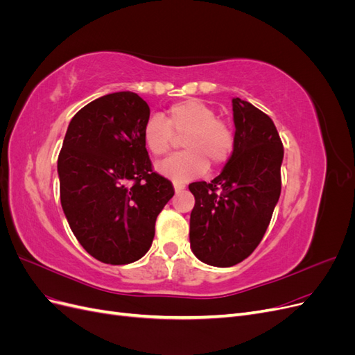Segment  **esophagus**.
Listing matches in <instances>:
<instances>
[{
    "label": "esophagus",
    "mask_w": 355,
    "mask_h": 355,
    "mask_svg": "<svg viewBox=\"0 0 355 355\" xmlns=\"http://www.w3.org/2000/svg\"><path fill=\"white\" fill-rule=\"evenodd\" d=\"M182 189H185V185H180V184H175V191L180 192Z\"/></svg>",
    "instance_id": "esophagus-1"
}]
</instances>
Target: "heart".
Listing matches in <instances>:
<instances>
[{
    "instance_id": "heart-1",
    "label": "heart",
    "mask_w": 355,
    "mask_h": 355,
    "mask_svg": "<svg viewBox=\"0 0 355 355\" xmlns=\"http://www.w3.org/2000/svg\"><path fill=\"white\" fill-rule=\"evenodd\" d=\"M175 135L182 136L185 151L178 153L158 163L163 176L176 184H185L202 176L209 168L222 167L230 161L235 136L231 125L216 116L209 103L201 99H187L173 103L167 116H149L144 125V144L154 155H164L173 142Z\"/></svg>"
}]
</instances>
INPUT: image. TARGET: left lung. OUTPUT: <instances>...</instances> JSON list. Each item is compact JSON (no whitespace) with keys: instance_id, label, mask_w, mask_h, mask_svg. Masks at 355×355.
I'll return each instance as SVG.
<instances>
[{"instance_id":"1","label":"left lung","mask_w":355,"mask_h":355,"mask_svg":"<svg viewBox=\"0 0 355 355\" xmlns=\"http://www.w3.org/2000/svg\"><path fill=\"white\" fill-rule=\"evenodd\" d=\"M234 153L210 184L192 182L189 241L198 259L227 268L249 257L266 232L282 192L283 142L272 120L232 99Z\"/></svg>"}]
</instances>
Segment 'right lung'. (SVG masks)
Masks as SVG:
<instances>
[{"label":"right lung","mask_w":355,"mask_h":355,"mask_svg":"<svg viewBox=\"0 0 355 355\" xmlns=\"http://www.w3.org/2000/svg\"><path fill=\"white\" fill-rule=\"evenodd\" d=\"M148 103L132 92L102 96L71 120L58 158L60 202L84 250L111 265L149 250L175 188L144 144Z\"/></svg>","instance_id":"1"}]
</instances>
